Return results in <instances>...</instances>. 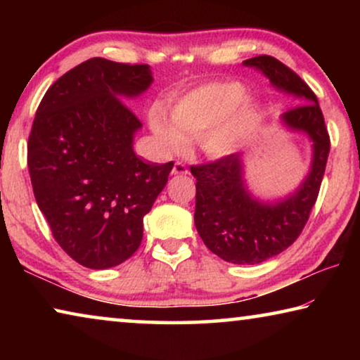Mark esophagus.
<instances>
[{
	"label": "esophagus",
	"instance_id": "34e87169",
	"mask_svg": "<svg viewBox=\"0 0 360 360\" xmlns=\"http://www.w3.org/2000/svg\"><path fill=\"white\" fill-rule=\"evenodd\" d=\"M173 174H187L188 173V169H187V167H186V163H182V162H176L174 163V167H173V172H172Z\"/></svg>",
	"mask_w": 360,
	"mask_h": 360
}]
</instances>
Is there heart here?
<instances>
[{"mask_svg": "<svg viewBox=\"0 0 360 360\" xmlns=\"http://www.w3.org/2000/svg\"><path fill=\"white\" fill-rule=\"evenodd\" d=\"M257 115L238 82H211L191 90L172 106V117L152 109V131L169 150H182L195 138L206 154L227 155L245 143Z\"/></svg>", "mask_w": 360, "mask_h": 360, "instance_id": "obj_1", "label": "heart"}]
</instances>
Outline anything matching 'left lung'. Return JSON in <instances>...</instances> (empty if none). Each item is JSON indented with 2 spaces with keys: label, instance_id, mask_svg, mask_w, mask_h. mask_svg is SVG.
<instances>
[{
  "label": "left lung",
  "instance_id": "8db88e82",
  "mask_svg": "<svg viewBox=\"0 0 360 360\" xmlns=\"http://www.w3.org/2000/svg\"><path fill=\"white\" fill-rule=\"evenodd\" d=\"M245 65L260 70L276 89L302 103L285 111L283 122L292 130L304 131L313 141L307 179L295 193L271 205L260 203L246 191L240 154L191 167L197 179L195 227L206 248L225 262L255 265L283 252L300 236L318 200L330 136L318 98L297 72L270 56L245 60Z\"/></svg>",
  "mask_w": 360,
  "mask_h": 360
}]
</instances>
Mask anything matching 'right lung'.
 I'll return each mask as SVG.
<instances>
[{
	"label": "right lung",
	"instance_id": "1",
	"mask_svg": "<svg viewBox=\"0 0 360 360\" xmlns=\"http://www.w3.org/2000/svg\"><path fill=\"white\" fill-rule=\"evenodd\" d=\"M150 82L148 65L90 58L49 87L30 131L36 203L60 248L94 270L135 254L143 219L174 165L133 152L143 124L119 96H136Z\"/></svg>",
	"mask_w": 360,
	"mask_h": 360
}]
</instances>
